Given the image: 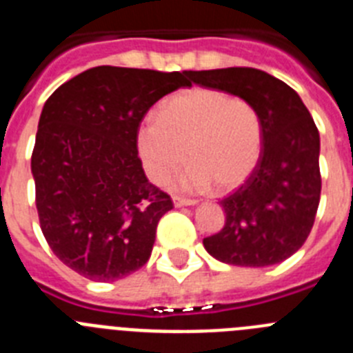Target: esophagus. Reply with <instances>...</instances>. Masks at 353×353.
<instances>
[{"label": "esophagus", "instance_id": "1", "mask_svg": "<svg viewBox=\"0 0 353 353\" xmlns=\"http://www.w3.org/2000/svg\"><path fill=\"white\" fill-rule=\"evenodd\" d=\"M173 203L174 207H187V205H194L196 199L183 198V196H173Z\"/></svg>", "mask_w": 353, "mask_h": 353}]
</instances>
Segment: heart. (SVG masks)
<instances>
[{
    "mask_svg": "<svg viewBox=\"0 0 353 353\" xmlns=\"http://www.w3.org/2000/svg\"><path fill=\"white\" fill-rule=\"evenodd\" d=\"M136 143L155 183H166L187 157L191 164L180 174L179 187L230 191L256 168L263 127L251 102L223 90L192 88L164 102L159 118H145Z\"/></svg>",
    "mask_w": 353,
    "mask_h": 353,
    "instance_id": "obj_1",
    "label": "heart"
}]
</instances>
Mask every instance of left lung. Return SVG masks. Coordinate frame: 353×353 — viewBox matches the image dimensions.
I'll return each instance as SVG.
<instances>
[{"label":"left lung","mask_w":353,"mask_h":353,"mask_svg":"<svg viewBox=\"0 0 353 353\" xmlns=\"http://www.w3.org/2000/svg\"><path fill=\"white\" fill-rule=\"evenodd\" d=\"M191 81L251 102L263 127L260 161L221 199L226 223L203 239L205 249L236 267L281 263L304 245L320 203V134L313 117L295 90L258 68L198 70Z\"/></svg>","instance_id":"8db88e82"}]
</instances>
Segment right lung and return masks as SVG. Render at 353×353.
I'll return each instance as SVG.
<instances>
[{
	"label": "right lung",
	"instance_id": "1",
	"mask_svg": "<svg viewBox=\"0 0 353 353\" xmlns=\"http://www.w3.org/2000/svg\"><path fill=\"white\" fill-rule=\"evenodd\" d=\"M182 86L187 70L102 65L43 104L31 154L37 212L49 248L79 276L117 281L148 261L173 201L145 176L136 136L148 109Z\"/></svg>",
	"mask_w": 353,
	"mask_h": 353
}]
</instances>
